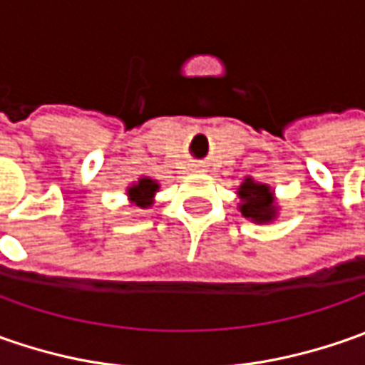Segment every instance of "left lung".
I'll return each instance as SVG.
<instances>
[{
  "instance_id": "obj_1",
  "label": "left lung",
  "mask_w": 365,
  "mask_h": 365,
  "mask_svg": "<svg viewBox=\"0 0 365 365\" xmlns=\"http://www.w3.org/2000/svg\"><path fill=\"white\" fill-rule=\"evenodd\" d=\"M237 195L242 199L240 211L245 219H252L256 223H270L276 217L278 207L274 203V192L268 185L256 182L252 176H247L240 185Z\"/></svg>"
}]
</instances>
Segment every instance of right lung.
Wrapping results in <instances>:
<instances>
[{
    "mask_svg": "<svg viewBox=\"0 0 365 365\" xmlns=\"http://www.w3.org/2000/svg\"><path fill=\"white\" fill-rule=\"evenodd\" d=\"M160 189L158 187V182L156 180H152V178H140L138 182H133L132 187L128 189V197H130V201L133 205H138V207H142V209H146L152 205L154 201V195H156V190Z\"/></svg>",
    "mask_w": 365,
    "mask_h": 365,
    "instance_id": "right-lung-1",
    "label": "right lung"
}]
</instances>
